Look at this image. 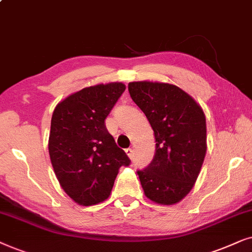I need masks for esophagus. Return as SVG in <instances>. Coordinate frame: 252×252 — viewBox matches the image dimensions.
<instances>
[{
    "mask_svg": "<svg viewBox=\"0 0 252 252\" xmlns=\"http://www.w3.org/2000/svg\"><path fill=\"white\" fill-rule=\"evenodd\" d=\"M126 156L130 158V159H132L133 158V150L132 149H126Z\"/></svg>",
    "mask_w": 252,
    "mask_h": 252,
    "instance_id": "1",
    "label": "esophagus"
}]
</instances>
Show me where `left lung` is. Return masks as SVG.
Listing matches in <instances>:
<instances>
[{"label": "left lung", "mask_w": 252, "mask_h": 252, "mask_svg": "<svg viewBox=\"0 0 252 252\" xmlns=\"http://www.w3.org/2000/svg\"><path fill=\"white\" fill-rule=\"evenodd\" d=\"M128 89L156 137L153 160L137 170L144 193L154 203L173 205L190 192L200 173L206 154L205 115L172 84L132 82Z\"/></svg>", "instance_id": "left-lung-1"}]
</instances>
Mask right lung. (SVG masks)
I'll return each mask as SVG.
<instances>
[{
    "label": "right lung",
    "instance_id": "obj_1",
    "mask_svg": "<svg viewBox=\"0 0 252 252\" xmlns=\"http://www.w3.org/2000/svg\"><path fill=\"white\" fill-rule=\"evenodd\" d=\"M124 90L123 83L85 87L54 109L50 161L62 189L79 205H95L108 198L120 167L130 165L105 126Z\"/></svg>",
    "mask_w": 252,
    "mask_h": 252
}]
</instances>
